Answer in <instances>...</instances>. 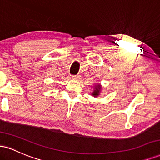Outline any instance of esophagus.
Returning <instances> with one entry per match:
<instances>
[{"mask_svg": "<svg viewBox=\"0 0 160 160\" xmlns=\"http://www.w3.org/2000/svg\"><path fill=\"white\" fill-rule=\"evenodd\" d=\"M79 78H80V76H78V75H73V76H71V79H73V80H78Z\"/></svg>", "mask_w": 160, "mask_h": 160, "instance_id": "esophagus-1", "label": "esophagus"}]
</instances>
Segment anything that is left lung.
<instances>
[{"mask_svg":"<svg viewBox=\"0 0 160 160\" xmlns=\"http://www.w3.org/2000/svg\"><path fill=\"white\" fill-rule=\"evenodd\" d=\"M102 86L100 83H95L94 86H93V91L91 93L92 96L95 97V98H97L98 95H100L101 92H102Z\"/></svg>","mask_w":160,"mask_h":160,"instance_id":"obj_1","label":"left lung"}]
</instances>
